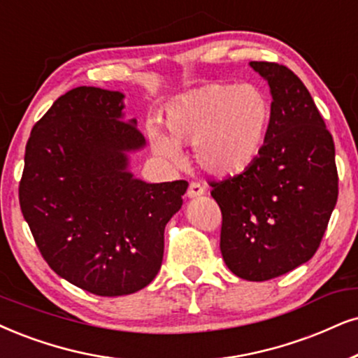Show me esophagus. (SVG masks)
Returning a JSON list of instances; mask_svg holds the SVG:
<instances>
[{
  "mask_svg": "<svg viewBox=\"0 0 358 358\" xmlns=\"http://www.w3.org/2000/svg\"><path fill=\"white\" fill-rule=\"evenodd\" d=\"M187 194H188V198H192V200H193V198H200V196H203V194H205V188H203V185L193 182V183H189Z\"/></svg>",
  "mask_w": 358,
  "mask_h": 358,
  "instance_id": "obj_1",
  "label": "esophagus"
}]
</instances>
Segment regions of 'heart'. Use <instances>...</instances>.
<instances>
[{
    "mask_svg": "<svg viewBox=\"0 0 358 358\" xmlns=\"http://www.w3.org/2000/svg\"><path fill=\"white\" fill-rule=\"evenodd\" d=\"M171 139L155 122L147 127L153 152L170 164L182 162L176 142L193 143L196 164L208 175L228 178L255 164L268 142L273 103L255 84H208L166 106Z\"/></svg>",
    "mask_w": 358,
    "mask_h": 358,
    "instance_id": "b5f03b06",
    "label": "heart"
}]
</instances>
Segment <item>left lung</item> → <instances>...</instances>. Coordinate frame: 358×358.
<instances>
[{"label": "left lung", "mask_w": 358, "mask_h": 358, "mask_svg": "<svg viewBox=\"0 0 358 358\" xmlns=\"http://www.w3.org/2000/svg\"><path fill=\"white\" fill-rule=\"evenodd\" d=\"M269 85L273 124L261 157L233 178L211 183L221 208L220 250L233 274L268 280L317 251L337 203L332 135L302 80L286 66L252 61Z\"/></svg>", "instance_id": "1"}]
</instances>
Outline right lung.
I'll return each instance as SVG.
<instances>
[{"mask_svg":"<svg viewBox=\"0 0 358 358\" xmlns=\"http://www.w3.org/2000/svg\"><path fill=\"white\" fill-rule=\"evenodd\" d=\"M119 90L76 87L31 130L20 205L41 255L62 279L97 296L143 289L164 259V233L185 180L147 183L130 155L147 145Z\"/></svg>","mask_w":358,"mask_h":358,"instance_id":"1","label":"right lung"}]
</instances>
